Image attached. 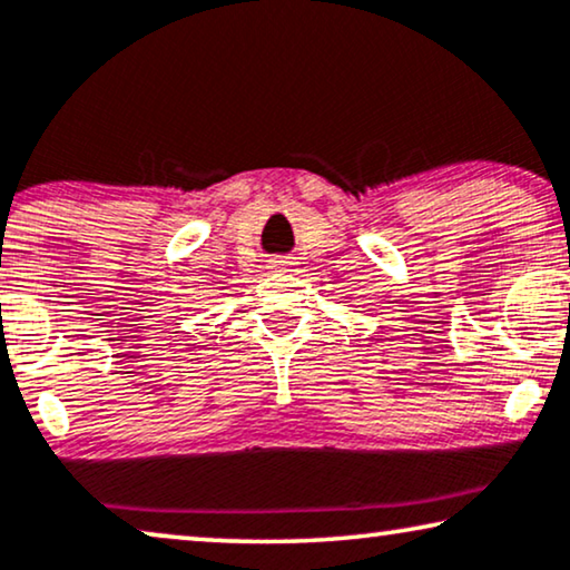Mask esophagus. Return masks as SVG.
<instances>
[{"label": "esophagus", "mask_w": 570, "mask_h": 570, "mask_svg": "<svg viewBox=\"0 0 570 570\" xmlns=\"http://www.w3.org/2000/svg\"><path fill=\"white\" fill-rule=\"evenodd\" d=\"M269 267H272V272H293L295 262H291V259H275Z\"/></svg>", "instance_id": "esophagus-1"}]
</instances>
